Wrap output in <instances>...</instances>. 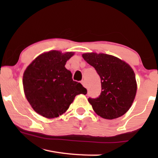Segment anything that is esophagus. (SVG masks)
I'll use <instances>...</instances> for the list:
<instances>
[{
	"instance_id": "34e87169",
	"label": "esophagus",
	"mask_w": 158,
	"mask_h": 158,
	"mask_svg": "<svg viewBox=\"0 0 158 158\" xmlns=\"http://www.w3.org/2000/svg\"><path fill=\"white\" fill-rule=\"evenodd\" d=\"M81 83H82V85H83L84 86V87L86 88V84H85V81H81Z\"/></svg>"
}]
</instances>
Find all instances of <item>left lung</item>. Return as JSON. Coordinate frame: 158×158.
Returning <instances> with one entry per match:
<instances>
[{"label":"left lung","instance_id":"1","mask_svg":"<svg viewBox=\"0 0 158 158\" xmlns=\"http://www.w3.org/2000/svg\"><path fill=\"white\" fill-rule=\"evenodd\" d=\"M83 57L94 67L101 78L100 96L88 98L93 109L106 119L124 115L131 107L137 92L132 69L125 62L106 54L85 53Z\"/></svg>","mask_w":158,"mask_h":158}]
</instances>
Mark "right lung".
<instances>
[{
	"label": "right lung",
	"mask_w": 158,
	"mask_h": 158,
	"mask_svg": "<svg viewBox=\"0 0 158 158\" xmlns=\"http://www.w3.org/2000/svg\"><path fill=\"white\" fill-rule=\"evenodd\" d=\"M73 52L49 51L38 56L26 69L23 85L26 98L36 113L46 118L66 111L75 97L87 94L81 83L74 81L65 68Z\"/></svg>",
	"instance_id": "1"
}]
</instances>
